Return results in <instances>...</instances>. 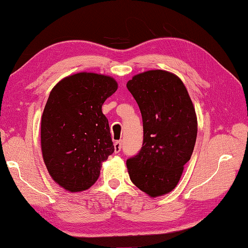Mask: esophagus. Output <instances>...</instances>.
I'll use <instances>...</instances> for the list:
<instances>
[{
  "instance_id": "1",
  "label": "esophagus",
  "mask_w": 248,
  "mask_h": 248,
  "mask_svg": "<svg viewBox=\"0 0 248 248\" xmlns=\"http://www.w3.org/2000/svg\"><path fill=\"white\" fill-rule=\"evenodd\" d=\"M121 149H122V141L118 140V141L114 142V151H115V153H119L121 151Z\"/></svg>"
}]
</instances>
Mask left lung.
Listing matches in <instances>:
<instances>
[{
	"label": "left lung",
	"instance_id": "8db88e82",
	"mask_svg": "<svg viewBox=\"0 0 248 248\" xmlns=\"http://www.w3.org/2000/svg\"><path fill=\"white\" fill-rule=\"evenodd\" d=\"M141 112L142 147L126 161L133 184L152 198L166 194L180 180L192 155L198 121L180 78L163 70L137 74L126 84Z\"/></svg>",
	"mask_w": 248,
	"mask_h": 248
}]
</instances>
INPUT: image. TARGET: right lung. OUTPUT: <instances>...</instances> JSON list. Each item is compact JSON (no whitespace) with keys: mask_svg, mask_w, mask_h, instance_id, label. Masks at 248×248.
<instances>
[{"mask_svg":"<svg viewBox=\"0 0 248 248\" xmlns=\"http://www.w3.org/2000/svg\"><path fill=\"white\" fill-rule=\"evenodd\" d=\"M116 90L114 78L87 72L64 78L51 90L42 115L41 147L51 178L66 190L92 186L101 163L114 152L101 107Z\"/></svg>","mask_w":248,"mask_h":248,"instance_id":"add662e5","label":"right lung"}]
</instances>
